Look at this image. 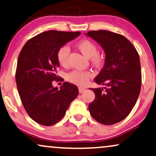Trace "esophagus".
Here are the masks:
<instances>
[{"instance_id": "obj_1", "label": "esophagus", "mask_w": 156, "mask_h": 156, "mask_svg": "<svg viewBox=\"0 0 156 156\" xmlns=\"http://www.w3.org/2000/svg\"><path fill=\"white\" fill-rule=\"evenodd\" d=\"M84 90H85L84 88H82V87H79V92L80 93H82Z\"/></svg>"}]
</instances>
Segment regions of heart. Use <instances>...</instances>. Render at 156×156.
I'll use <instances>...</instances> for the list:
<instances>
[{"instance_id":"b5f03b06","label":"heart","mask_w":156,"mask_h":156,"mask_svg":"<svg viewBox=\"0 0 156 156\" xmlns=\"http://www.w3.org/2000/svg\"><path fill=\"white\" fill-rule=\"evenodd\" d=\"M76 47L84 56L90 58L92 64L95 65H101L103 62V56L97 52L98 49L96 44L89 40H83L79 42ZM69 54V48L64 45L59 48L57 52V59L62 67L68 66V57ZM93 75L91 71H80L74 70L67 74V80L70 82L80 86H84L89 82V80Z\"/></svg>"}]
</instances>
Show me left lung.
Returning <instances> with one entry per match:
<instances>
[{
  "label": "left lung",
  "instance_id": "8db88e82",
  "mask_svg": "<svg viewBox=\"0 0 156 156\" xmlns=\"http://www.w3.org/2000/svg\"><path fill=\"white\" fill-rule=\"evenodd\" d=\"M87 35L96 40L106 54L104 67L94 79L96 83L105 87L90 89L95 99L89 104V112L102 124H114L129 116L139 96V55L133 44L120 34L92 30Z\"/></svg>",
  "mask_w": 156,
  "mask_h": 156
}]
</instances>
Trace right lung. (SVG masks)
Instances as JSON below:
<instances>
[{
  "instance_id": "right-lung-1",
  "label": "right lung",
  "mask_w": 156,
  "mask_h": 156,
  "mask_svg": "<svg viewBox=\"0 0 156 156\" xmlns=\"http://www.w3.org/2000/svg\"><path fill=\"white\" fill-rule=\"evenodd\" d=\"M80 34L43 32L30 39L20 51L16 72L17 88L27 114L39 124L49 126L57 123L77 97L76 85L64 82L58 90L52 87V81L62 80L57 75V50Z\"/></svg>"
}]
</instances>
